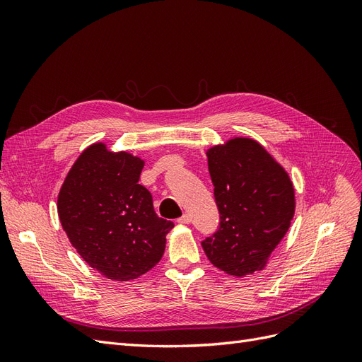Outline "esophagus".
<instances>
[{"mask_svg":"<svg viewBox=\"0 0 362 362\" xmlns=\"http://www.w3.org/2000/svg\"><path fill=\"white\" fill-rule=\"evenodd\" d=\"M180 223H190L192 222V216L190 214H182L180 218H178Z\"/></svg>","mask_w":362,"mask_h":362,"instance_id":"1","label":"esophagus"}]
</instances>
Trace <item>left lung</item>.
Returning a JSON list of instances; mask_svg holds the SVG:
<instances>
[{"label": "left lung", "instance_id": "8db88e82", "mask_svg": "<svg viewBox=\"0 0 362 362\" xmlns=\"http://www.w3.org/2000/svg\"><path fill=\"white\" fill-rule=\"evenodd\" d=\"M221 216L217 231L201 243L211 264L245 276L267 264L294 216L288 173L258 141L235 137L206 151Z\"/></svg>", "mask_w": 362, "mask_h": 362}]
</instances>
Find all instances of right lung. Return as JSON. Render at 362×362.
Wrapping results in <instances>:
<instances>
[{"label": "right lung", "mask_w": 362, "mask_h": 362, "mask_svg": "<svg viewBox=\"0 0 362 362\" xmlns=\"http://www.w3.org/2000/svg\"><path fill=\"white\" fill-rule=\"evenodd\" d=\"M145 161L93 144L64 180L57 211L71 245L108 279L129 281L161 259L173 222L157 216L139 184Z\"/></svg>", "instance_id": "1"}]
</instances>
